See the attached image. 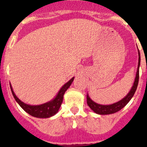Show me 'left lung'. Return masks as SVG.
I'll use <instances>...</instances> for the list:
<instances>
[{
  "mask_svg": "<svg viewBox=\"0 0 147 147\" xmlns=\"http://www.w3.org/2000/svg\"><path fill=\"white\" fill-rule=\"evenodd\" d=\"M140 64V55L139 51V61H138V67H137V75H136V78L135 81L134 83V85L132 86V89L131 91L128 92V94L124 97L123 99L118 102L114 103L112 105H102L97 104V103L94 102L93 101L91 100L90 96L86 95V101H87V105L90 106V108L92 109L94 112L96 114H99V115H109V114L115 113L117 111H120L121 109H123L125 105L129 102V101L131 100V98L133 97L134 95L136 90H137V85H138V82H139V67Z\"/></svg>",
  "mask_w": 147,
  "mask_h": 147,
  "instance_id": "1",
  "label": "left lung"
}]
</instances>
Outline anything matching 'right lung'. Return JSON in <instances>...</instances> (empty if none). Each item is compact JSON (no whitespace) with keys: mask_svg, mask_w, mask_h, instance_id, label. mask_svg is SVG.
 I'll return each mask as SVG.
<instances>
[{"mask_svg":"<svg viewBox=\"0 0 147 147\" xmlns=\"http://www.w3.org/2000/svg\"><path fill=\"white\" fill-rule=\"evenodd\" d=\"M73 80H74V77L72 79H70L68 81L67 83H65L62 88L60 90L59 92L57 93L53 100L49 102L45 103L40 105H29L25 104L23 102H21L17 97L16 96L15 93L13 92L12 90V87L10 86V89H11V92H12L13 96L15 100L18 102V104L20 105L22 109L26 111L28 114L30 115L36 117V118H49L53 116L54 115L57 113L58 110H59L60 107L61 105V103L63 102V98H64V92H66L69 86L71 85Z\"/></svg>","mask_w":147,"mask_h":147,"instance_id":"right-lung-1","label":"right lung"}]
</instances>
